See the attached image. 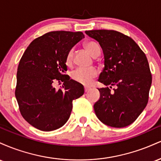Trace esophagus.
<instances>
[{
    "label": "esophagus",
    "mask_w": 161,
    "mask_h": 161,
    "mask_svg": "<svg viewBox=\"0 0 161 161\" xmlns=\"http://www.w3.org/2000/svg\"><path fill=\"white\" fill-rule=\"evenodd\" d=\"M84 89H85V92H87L88 91V90L90 89V87H88V86H85L84 87Z\"/></svg>",
    "instance_id": "34e87169"
}]
</instances>
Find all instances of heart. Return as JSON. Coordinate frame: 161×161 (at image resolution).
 <instances>
[{"instance_id": "heart-1", "label": "heart", "mask_w": 161, "mask_h": 161, "mask_svg": "<svg viewBox=\"0 0 161 161\" xmlns=\"http://www.w3.org/2000/svg\"><path fill=\"white\" fill-rule=\"evenodd\" d=\"M85 47L94 57H98L101 53V47L98 44L94 41H88L86 42ZM73 58H74V50L70 49L66 57V65L71 66L73 64ZM97 74H98V72L95 68H88V69L78 68L72 72L71 78L75 82L87 86L90 84L92 79L97 77Z\"/></svg>"}]
</instances>
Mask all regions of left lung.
<instances>
[{"instance_id":"left-lung-1","label":"left lung","mask_w":161,"mask_h":161,"mask_svg":"<svg viewBox=\"0 0 161 161\" xmlns=\"http://www.w3.org/2000/svg\"><path fill=\"white\" fill-rule=\"evenodd\" d=\"M99 42L104 68L98 82L101 97L94 105L96 116L104 124L123 128L132 124L147 104L152 82L145 53L130 37L114 30L86 31ZM115 86L114 92L110 88Z\"/></svg>"}]
</instances>
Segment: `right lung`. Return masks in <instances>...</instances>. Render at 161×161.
<instances>
[{"label":"right lung","instance_id":"right-lung-1","mask_svg":"<svg viewBox=\"0 0 161 161\" xmlns=\"http://www.w3.org/2000/svg\"><path fill=\"white\" fill-rule=\"evenodd\" d=\"M81 32L54 31L31 42L19 60L15 95L21 115L35 128L52 131L66 123L82 85L66 74L67 53L84 38ZM61 89L53 88L55 81Z\"/></svg>","mask_w":161,"mask_h":161}]
</instances>
